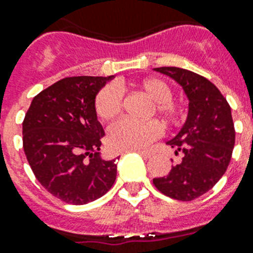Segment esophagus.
Masks as SVG:
<instances>
[{
	"label": "esophagus",
	"instance_id": "34e87169",
	"mask_svg": "<svg viewBox=\"0 0 253 253\" xmlns=\"http://www.w3.org/2000/svg\"><path fill=\"white\" fill-rule=\"evenodd\" d=\"M138 154L140 155V156H143V158H151V155H152V152L151 151H138Z\"/></svg>",
	"mask_w": 253,
	"mask_h": 253
}]
</instances>
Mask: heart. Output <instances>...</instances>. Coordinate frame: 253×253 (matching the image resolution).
I'll use <instances>...</instances> for the list:
<instances>
[{
    "label": "heart",
    "instance_id": "1",
    "mask_svg": "<svg viewBox=\"0 0 253 253\" xmlns=\"http://www.w3.org/2000/svg\"><path fill=\"white\" fill-rule=\"evenodd\" d=\"M139 89L152 101L151 114H156L168 125H177L184 117L182 107L172 101V89L166 81L150 77L139 84ZM95 113L102 121H110L122 109V94L118 87L109 85L99 90L95 97ZM162 126L156 121L135 122L121 119L113 123L107 132L109 146L114 151H132L148 146L162 135Z\"/></svg>",
    "mask_w": 253,
    "mask_h": 253
}]
</instances>
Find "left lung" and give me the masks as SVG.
<instances>
[{"label": "left lung", "mask_w": 253, "mask_h": 253, "mask_svg": "<svg viewBox=\"0 0 253 253\" xmlns=\"http://www.w3.org/2000/svg\"><path fill=\"white\" fill-rule=\"evenodd\" d=\"M155 71L182 87L189 110L180 132L167 142L174 154H182V160L167 176L154 178V185L174 200H196L220 180L230 164L235 144L231 107L215 85L192 71L177 67Z\"/></svg>", "instance_id": "left-lung-1"}]
</instances>
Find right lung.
<instances>
[{
  "mask_svg": "<svg viewBox=\"0 0 253 253\" xmlns=\"http://www.w3.org/2000/svg\"><path fill=\"white\" fill-rule=\"evenodd\" d=\"M114 79L65 77L35 95L22 123L23 150L38 181L67 204L102 197L117 177V160H103L105 135L95 97Z\"/></svg>",
  "mask_w": 253,
  "mask_h": 253,
  "instance_id": "1",
  "label": "right lung"
}]
</instances>
